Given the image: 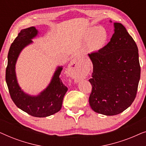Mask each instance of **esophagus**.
<instances>
[{"label":"esophagus","mask_w":146,"mask_h":146,"mask_svg":"<svg viewBox=\"0 0 146 146\" xmlns=\"http://www.w3.org/2000/svg\"><path fill=\"white\" fill-rule=\"evenodd\" d=\"M80 67V66L79 63H78L76 60L74 59L71 61L68 68L70 76L76 80H78L81 78L82 73V71Z\"/></svg>","instance_id":"1"}]
</instances>
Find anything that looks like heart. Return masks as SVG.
<instances>
[{
	"label": "heart",
	"instance_id": "heart-1",
	"mask_svg": "<svg viewBox=\"0 0 146 146\" xmlns=\"http://www.w3.org/2000/svg\"><path fill=\"white\" fill-rule=\"evenodd\" d=\"M87 38H90L89 48L90 50L96 52L104 46L108 39V34L103 28L93 27L88 32Z\"/></svg>",
	"mask_w": 146,
	"mask_h": 146
}]
</instances>
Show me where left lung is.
Segmentation results:
<instances>
[{
	"instance_id": "obj_1",
	"label": "left lung",
	"mask_w": 146,
	"mask_h": 146,
	"mask_svg": "<svg viewBox=\"0 0 146 146\" xmlns=\"http://www.w3.org/2000/svg\"><path fill=\"white\" fill-rule=\"evenodd\" d=\"M113 26L107 45L88 54L93 64L89 104L95 112L106 115H117L130 106L140 79L136 44L121 23Z\"/></svg>"
}]
</instances>
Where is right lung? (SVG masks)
<instances>
[{"label":"right lung","mask_w":146,"mask_h":146,"mask_svg":"<svg viewBox=\"0 0 146 146\" xmlns=\"http://www.w3.org/2000/svg\"><path fill=\"white\" fill-rule=\"evenodd\" d=\"M37 35L38 31L34 27L23 29L12 43L8 54L6 82L11 98L19 108L33 116L44 117L60 110L68 88L60 77L62 66L57 68L50 83L36 96L25 93L19 86L15 72L17 58L22 50L33 42L32 39Z\"/></svg>","instance_id":"obj_1"}]
</instances>
